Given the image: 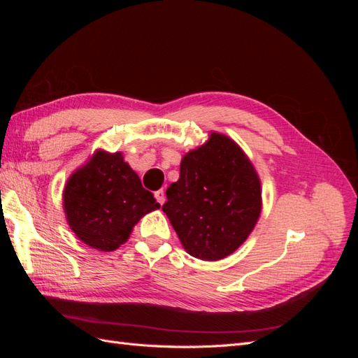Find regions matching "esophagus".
Wrapping results in <instances>:
<instances>
[{
    "label": "esophagus",
    "mask_w": 358,
    "mask_h": 358,
    "mask_svg": "<svg viewBox=\"0 0 358 358\" xmlns=\"http://www.w3.org/2000/svg\"><path fill=\"white\" fill-rule=\"evenodd\" d=\"M155 199H157V201H158L159 204H164V201H166V194H164V191H162V189L155 191Z\"/></svg>",
    "instance_id": "34e87169"
}]
</instances>
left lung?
I'll list each match as a JSON object with an SVG mask.
<instances>
[{"instance_id": "1", "label": "left lung", "mask_w": 358, "mask_h": 358, "mask_svg": "<svg viewBox=\"0 0 358 358\" xmlns=\"http://www.w3.org/2000/svg\"><path fill=\"white\" fill-rule=\"evenodd\" d=\"M162 210L185 251L204 262L233 254L262 213V183L230 137L210 133L180 161V176L167 188Z\"/></svg>"}]
</instances>
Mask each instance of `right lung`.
<instances>
[{
    "instance_id": "1",
    "label": "right lung",
    "mask_w": 358,
    "mask_h": 358,
    "mask_svg": "<svg viewBox=\"0 0 358 358\" xmlns=\"http://www.w3.org/2000/svg\"><path fill=\"white\" fill-rule=\"evenodd\" d=\"M70 229L99 251H115L127 242L143 215L159 208L121 152L96 150L76 170L64 188Z\"/></svg>"
}]
</instances>
